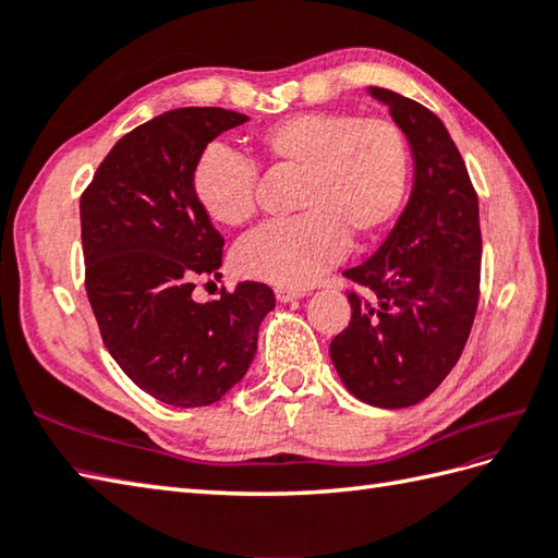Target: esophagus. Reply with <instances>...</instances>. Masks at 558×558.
<instances>
[{
    "instance_id": "obj_1",
    "label": "esophagus",
    "mask_w": 558,
    "mask_h": 558,
    "mask_svg": "<svg viewBox=\"0 0 558 558\" xmlns=\"http://www.w3.org/2000/svg\"><path fill=\"white\" fill-rule=\"evenodd\" d=\"M304 294H306L304 288H288V286H278V288H276V300H278V302L300 300V298H304Z\"/></svg>"
}]
</instances>
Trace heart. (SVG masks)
I'll return each mask as SVG.
<instances>
[{
	"instance_id": "obj_1",
	"label": "heart",
	"mask_w": 558,
	"mask_h": 558,
	"mask_svg": "<svg viewBox=\"0 0 558 558\" xmlns=\"http://www.w3.org/2000/svg\"><path fill=\"white\" fill-rule=\"evenodd\" d=\"M268 170H298V218L270 222L236 246L234 268L272 286H306L352 242L381 232L398 216L410 184V141L388 117L306 110L254 136ZM258 170L240 153L210 144L192 170V196L220 228L256 216Z\"/></svg>"
}]
</instances>
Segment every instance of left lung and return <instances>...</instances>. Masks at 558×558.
I'll list each match as a JSON object with an SVG mask.
<instances>
[{
  "instance_id": "left-lung-1",
  "label": "left lung",
  "mask_w": 558,
  "mask_h": 558,
  "mask_svg": "<svg viewBox=\"0 0 558 558\" xmlns=\"http://www.w3.org/2000/svg\"><path fill=\"white\" fill-rule=\"evenodd\" d=\"M372 96L410 141L414 186L378 252L342 272L352 316L328 350L354 398L398 410L432 396L465 350L480 304V204L444 122L388 88Z\"/></svg>"
}]
</instances>
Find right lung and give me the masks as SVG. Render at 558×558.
I'll use <instances>...</instances> for the list:
<instances>
[{
    "mask_svg": "<svg viewBox=\"0 0 558 558\" xmlns=\"http://www.w3.org/2000/svg\"><path fill=\"white\" fill-rule=\"evenodd\" d=\"M246 122L222 108H180L124 134L81 194L86 294L112 360L174 408L218 402L242 381L258 326L276 306L264 282L192 300L220 276L222 234L192 196V170L213 138Z\"/></svg>",
    "mask_w": 558,
    "mask_h": 558,
    "instance_id": "obj_1",
    "label": "right lung"
}]
</instances>
